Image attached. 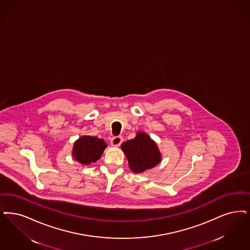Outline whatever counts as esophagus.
I'll list each match as a JSON object with an SVG mask.
<instances>
[{"label": "esophagus", "mask_w": 250, "mask_h": 250, "mask_svg": "<svg viewBox=\"0 0 250 250\" xmlns=\"http://www.w3.org/2000/svg\"><path fill=\"white\" fill-rule=\"evenodd\" d=\"M122 142H123V138L120 137V136H118V137H113V138L110 140V144H111L113 147H119Z\"/></svg>", "instance_id": "obj_1"}]
</instances>
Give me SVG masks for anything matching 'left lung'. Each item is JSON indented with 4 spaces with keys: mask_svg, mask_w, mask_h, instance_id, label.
Masks as SVG:
<instances>
[{
    "mask_svg": "<svg viewBox=\"0 0 250 250\" xmlns=\"http://www.w3.org/2000/svg\"><path fill=\"white\" fill-rule=\"evenodd\" d=\"M121 149L128 161L130 169L140 174L160 164L162 154L156 142L142 131L137 132L133 140L123 142Z\"/></svg>",
    "mask_w": 250,
    "mask_h": 250,
    "instance_id": "8db88e82",
    "label": "left lung"
}]
</instances>
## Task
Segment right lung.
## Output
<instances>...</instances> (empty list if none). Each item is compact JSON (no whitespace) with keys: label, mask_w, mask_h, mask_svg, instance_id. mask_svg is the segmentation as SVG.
<instances>
[{"label":"right lung","mask_w":250,"mask_h":250,"mask_svg":"<svg viewBox=\"0 0 250 250\" xmlns=\"http://www.w3.org/2000/svg\"><path fill=\"white\" fill-rule=\"evenodd\" d=\"M107 144L102 139L98 137L83 136L74 142L72 148L73 159L79 162L83 166H88L99 160Z\"/></svg>","instance_id":"right-lung-1"}]
</instances>
